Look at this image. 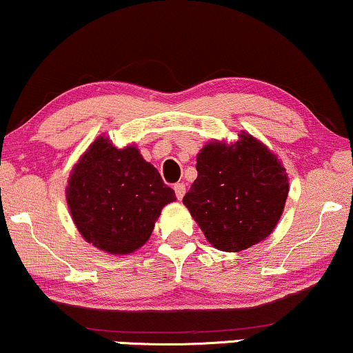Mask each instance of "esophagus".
Returning <instances> with one entry per match:
<instances>
[{"instance_id": "34e87169", "label": "esophagus", "mask_w": 353, "mask_h": 353, "mask_svg": "<svg viewBox=\"0 0 353 353\" xmlns=\"http://www.w3.org/2000/svg\"><path fill=\"white\" fill-rule=\"evenodd\" d=\"M173 190H175V194L178 199H181L185 196L186 193V188H185V183H175V186H173Z\"/></svg>"}]
</instances>
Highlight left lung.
I'll list each match as a JSON object with an SVG mask.
<instances>
[{"label": "left lung", "instance_id": "1", "mask_svg": "<svg viewBox=\"0 0 353 353\" xmlns=\"http://www.w3.org/2000/svg\"><path fill=\"white\" fill-rule=\"evenodd\" d=\"M196 170L183 203L216 249L245 250L275 229L288 196V176L263 143L245 132L234 143H208L198 154Z\"/></svg>", "mask_w": 353, "mask_h": 353}]
</instances>
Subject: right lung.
I'll return each instance as SVG.
<instances>
[{"instance_id": "1", "label": "right lung", "mask_w": 353, "mask_h": 353, "mask_svg": "<svg viewBox=\"0 0 353 353\" xmlns=\"http://www.w3.org/2000/svg\"><path fill=\"white\" fill-rule=\"evenodd\" d=\"M175 191L136 147L116 149L98 137L72 170L67 203L73 223L90 243L108 254L137 250L150 237Z\"/></svg>"}]
</instances>
